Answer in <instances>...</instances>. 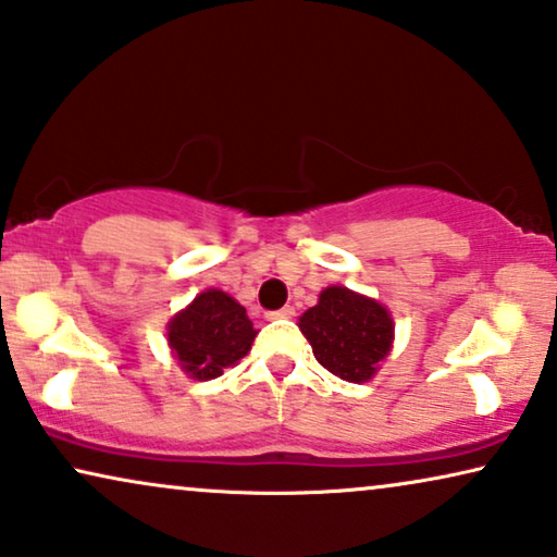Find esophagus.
<instances>
[{
    "mask_svg": "<svg viewBox=\"0 0 557 557\" xmlns=\"http://www.w3.org/2000/svg\"><path fill=\"white\" fill-rule=\"evenodd\" d=\"M294 314H296L294 307H284V309H278V311H269V314H265V319H292Z\"/></svg>",
    "mask_w": 557,
    "mask_h": 557,
    "instance_id": "obj_1",
    "label": "esophagus"
}]
</instances>
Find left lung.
Masks as SVG:
<instances>
[{"label": "left lung", "instance_id": "left-lung-1", "mask_svg": "<svg viewBox=\"0 0 557 557\" xmlns=\"http://www.w3.org/2000/svg\"><path fill=\"white\" fill-rule=\"evenodd\" d=\"M299 330L322 368L357 385L375 377L395 342L387 307L347 286H326L299 317Z\"/></svg>", "mask_w": 557, "mask_h": 557}]
</instances>
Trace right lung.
<instances>
[{
	"instance_id": "obj_1",
	"label": "right lung",
	"mask_w": 557,
	"mask_h": 557,
	"mask_svg": "<svg viewBox=\"0 0 557 557\" xmlns=\"http://www.w3.org/2000/svg\"><path fill=\"white\" fill-rule=\"evenodd\" d=\"M258 330L220 288H205L166 322V345L187 377L215 380L250 352Z\"/></svg>"
}]
</instances>
